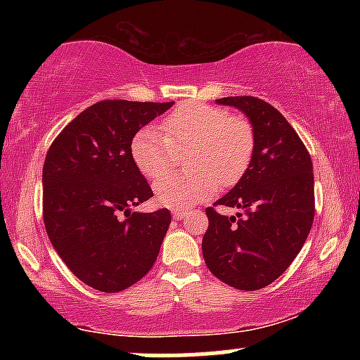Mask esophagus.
<instances>
[{"mask_svg":"<svg viewBox=\"0 0 360 360\" xmlns=\"http://www.w3.org/2000/svg\"><path fill=\"white\" fill-rule=\"evenodd\" d=\"M184 217H186L184 210H174V212H172V218H174V220H183Z\"/></svg>","mask_w":360,"mask_h":360,"instance_id":"obj_1","label":"esophagus"}]
</instances>
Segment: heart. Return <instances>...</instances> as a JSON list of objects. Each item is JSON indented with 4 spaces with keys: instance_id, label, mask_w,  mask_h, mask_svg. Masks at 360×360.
I'll list each match as a JSON object with an SVG mask.
<instances>
[{
    "instance_id": "b5f03b06",
    "label": "heart",
    "mask_w": 360,
    "mask_h": 360,
    "mask_svg": "<svg viewBox=\"0 0 360 360\" xmlns=\"http://www.w3.org/2000/svg\"><path fill=\"white\" fill-rule=\"evenodd\" d=\"M172 148H189L184 174H167L154 184L155 200L184 210L206 200L218 184L232 186L249 167L254 130L240 115L205 103H184L167 115L160 130L146 127L131 140V159L143 176L155 179L167 171Z\"/></svg>"
}]
</instances>
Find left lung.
I'll use <instances>...</instances> for the list:
<instances>
[{"label":"left lung","mask_w":360,"mask_h":360,"mask_svg":"<svg viewBox=\"0 0 360 360\" xmlns=\"http://www.w3.org/2000/svg\"><path fill=\"white\" fill-rule=\"evenodd\" d=\"M249 118L254 152L237 184L214 205L240 208L225 217L206 208L203 257L214 278L242 291L266 288L291 266L307 242L315 218L313 164L295 128L269 103L229 96Z\"/></svg>","instance_id":"1"}]
</instances>
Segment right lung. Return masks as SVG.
<instances>
[{
    "label": "right lung",
    "mask_w": 360,
    "mask_h": 360,
    "mask_svg": "<svg viewBox=\"0 0 360 360\" xmlns=\"http://www.w3.org/2000/svg\"><path fill=\"white\" fill-rule=\"evenodd\" d=\"M172 105L96 103L60 131L45 157V230L72 274L98 291L130 288L159 255L171 213H130L154 196L131 159V140Z\"/></svg>",
    "instance_id": "obj_1"
}]
</instances>
